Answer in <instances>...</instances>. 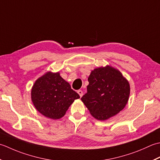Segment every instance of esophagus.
<instances>
[{"label": "esophagus", "mask_w": 160, "mask_h": 160, "mask_svg": "<svg viewBox=\"0 0 160 160\" xmlns=\"http://www.w3.org/2000/svg\"><path fill=\"white\" fill-rule=\"evenodd\" d=\"M77 92H78V94H79V96H80L81 97L83 96V91H82V90H78V91H77Z\"/></svg>", "instance_id": "esophagus-1"}]
</instances>
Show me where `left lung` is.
Returning <instances> with one entry per match:
<instances>
[{
	"label": "left lung",
	"instance_id": "8db88e82",
	"mask_svg": "<svg viewBox=\"0 0 160 160\" xmlns=\"http://www.w3.org/2000/svg\"><path fill=\"white\" fill-rule=\"evenodd\" d=\"M88 80L87 92L81 99L94 118L109 119L126 106L130 86L119 70L108 66L96 68Z\"/></svg>",
	"mask_w": 160,
	"mask_h": 160
}]
</instances>
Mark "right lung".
<instances>
[{
  "mask_svg": "<svg viewBox=\"0 0 160 160\" xmlns=\"http://www.w3.org/2000/svg\"><path fill=\"white\" fill-rule=\"evenodd\" d=\"M32 101L38 111L45 117L58 119L63 117L79 94L58 72H47L34 83L31 92Z\"/></svg>",
  "mask_w": 160,
  "mask_h": 160,
  "instance_id": "add662e5",
  "label": "right lung"
}]
</instances>
